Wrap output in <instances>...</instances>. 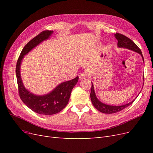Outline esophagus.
Masks as SVG:
<instances>
[{"label": "esophagus", "mask_w": 153, "mask_h": 153, "mask_svg": "<svg viewBox=\"0 0 153 153\" xmlns=\"http://www.w3.org/2000/svg\"><path fill=\"white\" fill-rule=\"evenodd\" d=\"M87 76V74L85 73H81L79 75V79L82 80V79H85Z\"/></svg>", "instance_id": "esophagus-1"}]
</instances>
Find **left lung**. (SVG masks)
Returning <instances> with one entry per match:
<instances>
[{"label": "left lung", "mask_w": 153, "mask_h": 153, "mask_svg": "<svg viewBox=\"0 0 153 153\" xmlns=\"http://www.w3.org/2000/svg\"><path fill=\"white\" fill-rule=\"evenodd\" d=\"M115 38H116L118 41L117 46L119 47L126 48L135 51V52L140 53L142 57L143 62H144V60H143L142 53L141 52L140 49L137 47V45L134 43L131 39L128 38V37L125 36L124 35L119 34V33H116L115 34ZM143 78H144V76H143ZM90 96H91L92 103L94 105V107L97 110H99L100 112L104 114H114V113L118 112L119 111H121L125 108H126L127 106L130 105L131 103H133V101H135V100H134L133 101H131V102L126 105H121V106H111V105L104 104L103 103H101V101H100L98 100V98H96L94 90V86H93V84H92V86H91V91Z\"/></svg>", "instance_id": "1"}]
</instances>
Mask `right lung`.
<instances>
[{
  "mask_svg": "<svg viewBox=\"0 0 153 153\" xmlns=\"http://www.w3.org/2000/svg\"><path fill=\"white\" fill-rule=\"evenodd\" d=\"M53 33L52 30L42 31L32 39L23 48L18 59L16 66V75L18 93L22 101L34 112L50 115L57 114L67 105L73 88L78 82V76L59 84L50 93L45 96H36L30 93L24 87L20 76V64L24 55L43 41L47 39Z\"/></svg>",
  "mask_w": 153,
  "mask_h": 153,
  "instance_id": "add662e5",
  "label": "right lung"
}]
</instances>
